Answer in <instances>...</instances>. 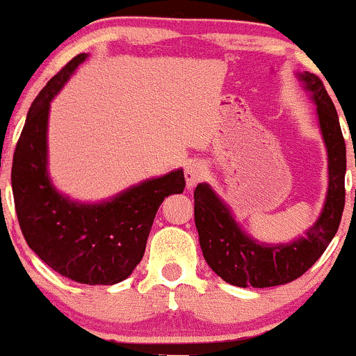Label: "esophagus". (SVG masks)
<instances>
[{"label": "esophagus", "mask_w": 356, "mask_h": 356, "mask_svg": "<svg viewBox=\"0 0 356 356\" xmlns=\"http://www.w3.org/2000/svg\"><path fill=\"white\" fill-rule=\"evenodd\" d=\"M206 172H207V167L204 162L201 161H192L187 164L186 167V181H187V186L189 187H194L195 184L201 182L204 177H206Z\"/></svg>", "instance_id": "1"}]
</instances>
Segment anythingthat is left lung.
Wrapping results in <instances>:
<instances>
[{"instance_id": "left-lung-1", "label": "left lung", "mask_w": 356, "mask_h": 356, "mask_svg": "<svg viewBox=\"0 0 356 356\" xmlns=\"http://www.w3.org/2000/svg\"><path fill=\"white\" fill-rule=\"evenodd\" d=\"M300 79L316 102L330 170L325 207L305 238L277 246L256 243L241 231L226 204L207 184H199L194 191V219L204 259L226 283L241 288H269L305 275L332 243L345 209L346 147L337 108L320 76L305 72Z\"/></svg>"}]
</instances>
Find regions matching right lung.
Instances as JSON below:
<instances>
[{
    "label": "right lung",
    "instance_id": "1",
    "mask_svg": "<svg viewBox=\"0 0 356 356\" xmlns=\"http://www.w3.org/2000/svg\"><path fill=\"white\" fill-rule=\"evenodd\" d=\"M85 58L80 53L68 61L31 104L13 154L11 186L24 239L43 263L76 283L115 284L140 263L159 206L184 192L186 179L182 169L174 170L92 206L56 192L47 174L48 108Z\"/></svg>",
    "mask_w": 356,
    "mask_h": 356
}]
</instances>
